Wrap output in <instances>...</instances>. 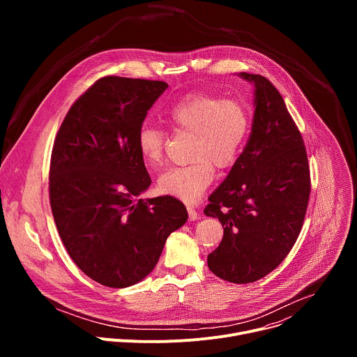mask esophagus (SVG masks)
<instances>
[{"instance_id":"esophagus-1","label":"esophagus","mask_w":357,"mask_h":357,"mask_svg":"<svg viewBox=\"0 0 357 357\" xmlns=\"http://www.w3.org/2000/svg\"><path fill=\"white\" fill-rule=\"evenodd\" d=\"M188 216H189L190 222H195L199 219V213L193 208H188Z\"/></svg>"}]
</instances>
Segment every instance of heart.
I'll use <instances>...</instances> for the list:
<instances>
[{
	"instance_id": "b5f03b06",
	"label": "heart",
	"mask_w": 357,
	"mask_h": 357,
	"mask_svg": "<svg viewBox=\"0 0 357 357\" xmlns=\"http://www.w3.org/2000/svg\"><path fill=\"white\" fill-rule=\"evenodd\" d=\"M172 124L193 137L186 167L172 168L157 181L161 195L185 203L196 202L211 186L215 169H227L237 161L250 128L247 107L238 100L211 93H190L181 98L169 113ZM137 146L144 162L157 169L165 160V132L142 124Z\"/></svg>"
}]
</instances>
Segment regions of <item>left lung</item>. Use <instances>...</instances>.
Returning <instances> with one entry per match:
<instances>
[{
  "instance_id": "1",
  "label": "left lung",
  "mask_w": 357,
  "mask_h": 357,
  "mask_svg": "<svg viewBox=\"0 0 357 357\" xmlns=\"http://www.w3.org/2000/svg\"><path fill=\"white\" fill-rule=\"evenodd\" d=\"M238 76L254 84L250 138L205 215L223 226L208 256L211 271L234 282H254L275 270L295 244L311 193L308 157L284 100L260 75Z\"/></svg>"
}]
</instances>
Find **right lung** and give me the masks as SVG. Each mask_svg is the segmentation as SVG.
Masks as SVG:
<instances>
[{
    "mask_svg": "<svg viewBox=\"0 0 357 357\" xmlns=\"http://www.w3.org/2000/svg\"><path fill=\"white\" fill-rule=\"evenodd\" d=\"M158 80L98 79L66 114L49 171L50 208L75 264L112 288L142 281L188 212L178 199H138L151 178L137 146Z\"/></svg>",
    "mask_w": 357,
    "mask_h": 357,
    "instance_id": "1",
    "label": "right lung"
}]
</instances>
